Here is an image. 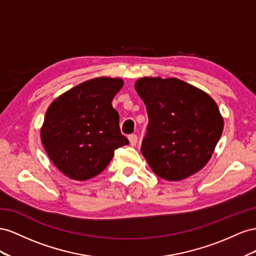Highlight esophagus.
I'll list each match as a JSON object with an SVG mask.
<instances>
[{"label": "esophagus", "mask_w": 256, "mask_h": 256, "mask_svg": "<svg viewBox=\"0 0 256 256\" xmlns=\"http://www.w3.org/2000/svg\"><path fill=\"white\" fill-rule=\"evenodd\" d=\"M128 140H130V146H135L137 144V140H138V137L136 134H130L128 136Z\"/></svg>", "instance_id": "1"}]
</instances>
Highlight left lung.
Listing matches in <instances>:
<instances>
[{"label":"left lung","mask_w":256,"mask_h":256,"mask_svg":"<svg viewBox=\"0 0 256 256\" xmlns=\"http://www.w3.org/2000/svg\"><path fill=\"white\" fill-rule=\"evenodd\" d=\"M149 123L140 151L158 177L179 181L200 172L223 132V118L207 93L177 78L144 77L135 84Z\"/></svg>","instance_id":"1"}]
</instances>
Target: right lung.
<instances>
[{
	"label": "right lung",
	"mask_w": 256,
	"mask_h": 256,
	"mask_svg": "<svg viewBox=\"0 0 256 256\" xmlns=\"http://www.w3.org/2000/svg\"><path fill=\"white\" fill-rule=\"evenodd\" d=\"M122 86L120 78H94L49 106L40 138L50 160L65 176L79 181L93 178L110 163L116 149L128 144L112 105Z\"/></svg>",
	"instance_id": "obj_1"
}]
</instances>
